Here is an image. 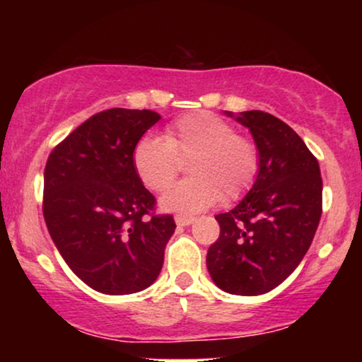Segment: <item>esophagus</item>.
I'll use <instances>...</instances> for the list:
<instances>
[{
    "mask_svg": "<svg viewBox=\"0 0 362 362\" xmlns=\"http://www.w3.org/2000/svg\"><path fill=\"white\" fill-rule=\"evenodd\" d=\"M194 221L195 219L192 218V216H182V214L175 216V223L178 224V226H189V224H192Z\"/></svg>",
    "mask_w": 362,
    "mask_h": 362,
    "instance_id": "34e87169",
    "label": "esophagus"
}]
</instances>
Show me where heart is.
<instances>
[{"label": "heart", "instance_id": "b5f03b06", "mask_svg": "<svg viewBox=\"0 0 362 362\" xmlns=\"http://www.w3.org/2000/svg\"><path fill=\"white\" fill-rule=\"evenodd\" d=\"M192 177L177 182L161 197L160 206L172 213L194 214L213 206L219 197L233 202L255 182L260 155L255 143L236 134L231 122L211 112L182 115L165 129L163 138L144 134L132 149V165L149 190L161 192L187 160Z\"/></svg>", "mask_w": 362, "mask_h": 362}]
</instances>
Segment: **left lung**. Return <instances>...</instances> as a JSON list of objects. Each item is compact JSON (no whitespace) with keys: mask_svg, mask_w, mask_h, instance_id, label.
<instances>
[{"mask_svg":"<svg viewBox=\"0 0 362 362\" xmlns=\"http://www.w3.org/2000/svg\"><path fill=\"white\" fill-rule=\"evenodd\" d=\"M224 114L252 132L260 167L238 206L216 216L221 231L206 264L219 289L257 296L288 279L308 252L322 216V175L317 158L281 119L262 110Z\"/></svg>","mask_w":362,"mask_h":362,"instance_id":"1","label":"left lung"}]
</instances>
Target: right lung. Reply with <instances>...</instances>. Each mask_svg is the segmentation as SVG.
Masks as SVG:
<instances>
[{
    "instance_id": "add662e5",
    "label": "right lung",
    "mask_w": 362,
    "mask_h": 362,
    "mask_svg": "<svg viewBox=\"0 0 362 362\" xmlns=\"http://www.w3.org/2000/svg\"><path fill=\"white\" fill-rule=\"evenodd\" d=\"M153 110L109 109L61 141L44 170V219L69 269L103 294H132L156 281L175 231L139 180L132 149L160 120Z\"/></svg>"
}]
</instances>
